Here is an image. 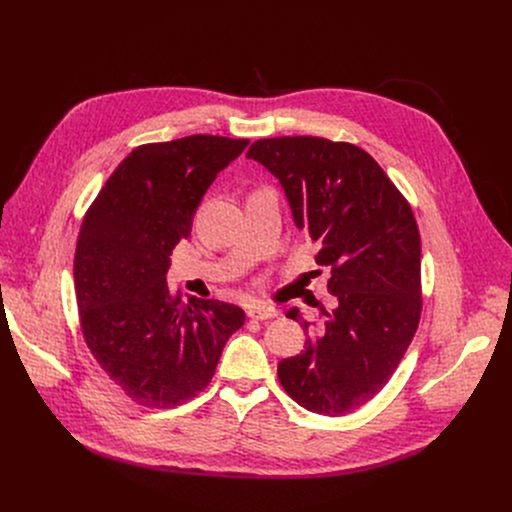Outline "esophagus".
Wrapping results in <instances>:
<instances>
[{
    "mask_svg": "<svg viewBox=\"0 0 512 512\" xmlns=\"http://www.w3.org/2000/svg\"><path fill=\"white\" fill-rule=\"evenodd\" d=\"M247 316L253 320H271V318H277L279 312L271 306H251L247 310Z\"/></svg>",
    "mask_w": 512,
    "mask_h": 512,
    "instance_id": "esophagus-1",
    "label": "esophagus"
}]
</instances>
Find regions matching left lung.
Here are the masks:
<instances>
[{"label":"left lung","instance_id":"8db88e82","mask_svg":"<svg viewBox=\"0 0 512 512\" xmlns=\"http://www.w3.org/2000/svg\"><path fill=\"white\" fill-rule=\"evenodd\" d=\"M249 160L271 172L298 229L332 269L336 306L283 358L277 377L287 395L320 415H344L371 401L391 379L419 324L421 241L411 206L381 166L352 143L322 137L255 141ZM310 332L300 308L285 314Z\"/></svg>","mask_w":512,"mask_h":512}]
</instances>
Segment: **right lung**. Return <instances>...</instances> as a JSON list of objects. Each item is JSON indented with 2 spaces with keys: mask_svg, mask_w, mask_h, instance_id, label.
<instances>
[{
  "mask_svg": "<svg viewBox=\"0 0 512 512\" xmlns=\"http://www.w3.org/2000/svg\"><path fill=\"white\" fill-rule=\"evenodd\" d=\"M249 139L188 135L133 150L89 208L75 253L85 340L135 403L170 409L196 397L245 322L239 306L168 289L172 249L202 196Z\"/></svg>",
  "mask_w": 512,
  "mask_h": 512,
  "instance_id": "add662e5",
  "label": "right lung"
}]
</instances>
